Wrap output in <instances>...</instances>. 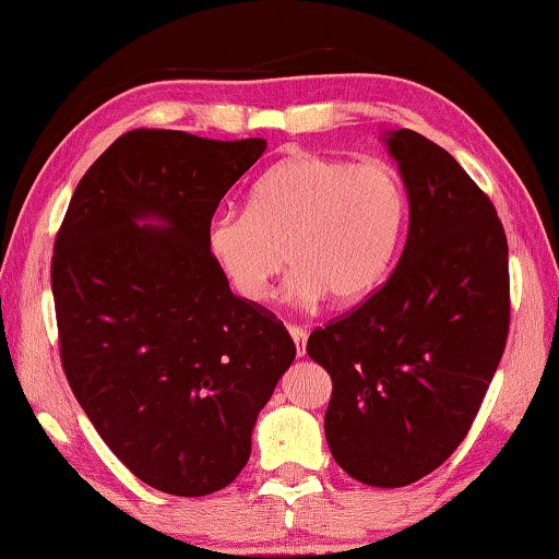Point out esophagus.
Returning <instances> with one entry per match:
<instances>
[{"mask_svg": "<svg viewBox=\"0 0 559 559\" xmlns=\"http://www.w3.org/2000/svg\"><path fill=\"white\" fill-rule=\"evenodd\" d=\"M288 333L293 337V343H296L298 355H306V337H308V330L300 328V325H288Z\"/></svg>", "mask_w": 559, "mask_h": 559, "instance_id": "obj_1", "label": "esophagus"}]
</instances>
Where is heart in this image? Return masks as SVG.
<instances>
[{"mask_svg": "<svg viewBox=\"0 0 559 559\" xmlns=\"http://www.w3.org/2000/svg\"><path fill=\"white\" fill-rule=\"evenodd\" d=\"M409 194L392 165L300 153L253 182L246 210H219L210 249L241 298H271L286 263L288 296L308 306L330 293L340 302L380 286L400 251Z\"/></svg>", "mask_w": 559, "mask_h": 559, "instance_id": "b5f03b06", "label": "heart"}]
</instances>
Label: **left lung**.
<instances>
[{
	"label": "left lung",
	"mask_w": 559,
	"mask_h": 559,
	"mask_svg": "<svg viewBox=\"0 0 559 559\" xmlns=\"http://www.w3.org/2000/svg\"><path fill=\"white\" fill-rule=\"evenodd\" d=\"M409 192V236L384 286L316 328L333 394L325 439L347 476L402 488L466 439L510 330L508 239L488 194L414 130L386 140Z\"/></svg>",
	"instance_id": "1"
}]
</instances>
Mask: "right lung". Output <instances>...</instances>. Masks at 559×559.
<instances>
[{"label":"right lung","mask_w":559,"mask_h":559,"mask_svg":"<svg viewBox=\"0 0 559 559\" xmlns=\"http://www.w3.org/2000/svg\"><path fill=\"white\" fill-rule=\"evenodd\" d=\"M263 150L261 138L130 130L81 177L56 234L66 380L126 468L169 496L239 476L296 357L286 325L236 298L210 249L216 206ZM145 215L168 226L134 224Z\"/></svg>","instance_id":"add662e5"}]
</instances>
